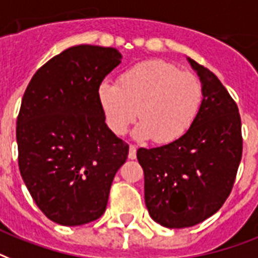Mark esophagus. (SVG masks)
<instances>
[{
    "label": "esophagus",
    "instance_id": "obj_1",
    "mask_svg": "<svg viewBox=\"0 0 258 258\" xmlns=\"http://www.w3.org/2000/svg\"><path fill=\"white\" fill-rule=\"evenodd\" d=\"M136 153H137V149H136L135 145H129V155H127V157H129L131 160H135Z\"/></svg>",
    "mask_w": 258,
    "mask_h": 258
}]
</instances>
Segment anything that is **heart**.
I'll return each mask as SVG.
<instances>
[{"label":"heart","instance_id":"1","mask_svg":"<svg viewBox=\"0 0 258 258\" xmlns=\"http://www.w3.org/2000/svg\"><path fill=\"white\" fill-rule=\"evenodd\" d=\"M98 101L109 129L126 133L139 114L135 129L139 140L171 144L188 131L202 103V85L191 73H183L160 59L137 63L121 74L117 83L98 86Z\"/></svg>","mask_w":258,"mask_h":258}]
</instances>
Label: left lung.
I'll use <instances>...</instances> for the list:
<instances>
[{"mask_svg":"<svg viewBox=\"0 0 258 258\" xmlns=\"http://www.w3.org/2000/svg\"><path fill=\"white\" fill-rule=\"evenodd\" d=\"M188 63L202 83L197 118L176 141L137 151L149 215L169 229L215 214L230 195L242 156L237 103L210 70L189 57Z\"/></svg>","mask_w":258,"mask_h":258,"instance_id":"1","label":"left lung"}]
</instances>
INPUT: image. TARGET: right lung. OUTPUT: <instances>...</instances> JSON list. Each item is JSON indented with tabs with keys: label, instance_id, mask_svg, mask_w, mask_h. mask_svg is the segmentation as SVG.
<instances>
[{
	"label": "right lung",
	"instance_id": "obj_1",
	"mask_svg": "<svg viewBox=\"0 0 258 258\" xmlns=\"http://www.w3.org/2000/svg\"><path fill=\"white\" fill-rule=\"evenodd\" d=\"M111 47L75 45L40 67L17 117L19 167L47 218L63 226L93 222L106 210L129 145L107 127L98 86L121 63Z\"/></svg>",
	"mask_w": 258,
	"mask_h": 258
}]
</instances>
